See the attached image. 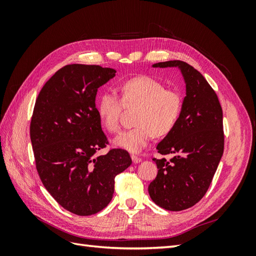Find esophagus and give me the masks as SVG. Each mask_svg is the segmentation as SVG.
Returning a JSON list of instances; mask_svg holds the SVG:
<instances>
[{"mask_svg":"<svg viewBox=\"0 0 256 256\" xmlns=\"http://www.w3.org/2000/svg\"><path fill=\"white\" fill-rule=\"evenodd\" d=\"M131 159H132L134 164H140V162L142 161V158L136 156V154H132V156H131Z\"/></svg>","mask_w":256,"mask_h":256,"instance_id":"esophagus-1","label":"esophagus"}]
</instances>
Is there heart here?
Masks as SVG:
<instances>
[{
  "mask_svg": "<svg viewBox=\"0 0 256 256\" xmlns=\"http://www.w3.org/2000/svg\"><path fill=\"white\" fill-rule=\"evenodd\" d=\"M122 100L113 92L99 97L97 113L102 125L109 132H118L122 104L136 106V127L124 131L113 140V144L130 152H140L148 145L154 134L164 136L171 132L180 118L182 97L175 90L148 76H138L120 85Z\"/></svg>",
  "mask_w": 256,
  "mask_h": 256,
  "instance_id": "1",
  "label": "heart"
}]
</instances>
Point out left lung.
<instances>
[{
  "instance_id": "8db88e82",
  "label": "left lung",
  "mask_w": 256,
  "mask_h": 256,
  "mask_svg": "<svg viewBox=\"0 0 256 256\" xmlns=\"http://www.w3.org/2000/svg\"><path fill=\"white\" fill-rule=\"evenodd\" d=\"M152 67H177L186 83L180 118L158 145L152 160L158 170L150 184V198L161 208L180 212L196 205L207 192L224 150L223 113L218 96L196 68L182 60H168Z\"/></svg>"
}]
</instances>
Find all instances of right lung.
I'll list each match as a JSON object with an SVG mask.
<instances>
[{
	"label": "right lung",
	"mask_w": 256,
	"mask_h": 256,
	"mask_svg": "<svg viewBox=\"0 0 256 256\" xmlns=\"http://www.w3.org/2000/svg\"><path fill=\"white\" fill-rule=\"evenodd\" d=\"M115 72L98 65L64 66L44 85L30 120L38 175L53 198L78 216L106 207L115 176L131 164L128 152L120 148L95 156L108 144L95 104L97 90Z\"/></svg>",
	"instance_id": "obj_1"
}]
</instances>
